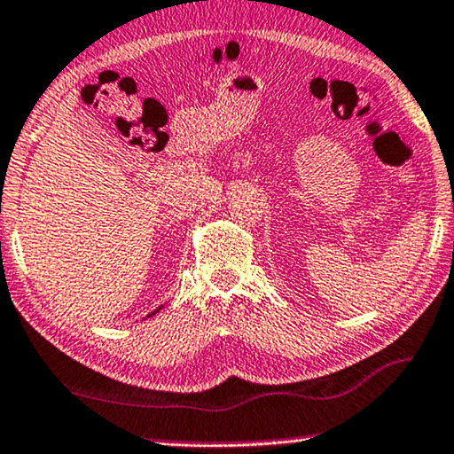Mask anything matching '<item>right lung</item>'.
Segmentation results:
<instances>
[{"label": "right lung", "instance_id": "obj_1", "mask_svg": "<svg viewBox=\"0 0 454 454\" xmlns=\"http://www.w3.org/2000/svg\"><path fill=\"white\" fill-rule=\"evenodd\" d=\"M155 313H157V311H155ZM151 315H153V313H151Z\"/></svg>", "mask_w": 454, "mask_h": 454}]
</instances>
